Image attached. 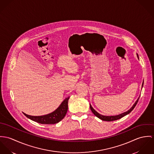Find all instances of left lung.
Returning a JSON list of instances; mask_svg holds the SVG:
<instances>
[{
  "label": "left lung",
  "instance_id": "left-lung-1",
  "mask_svg": "<svg viewBox=\"0 0 154 154\" xmlns=\"http://www.w3.org/2000/svg\"><path fill=\"white\" fill-rule=\"evenodd\" d=\"M137 58L139 59L138 54H137ZM143 83H142V88L143 87ZM139 99V97H138V99H137V100L135 102V103L134 104V105H133V106L131 107V109H129L128 111H126V112H123V113H121V114H119V115H115V116H104V115H100V113H99L97 111H96V110L93 108V107L91 106V105L90 104V109H91V112H92L93 113V114H94L96 116H97L98 118H99L100 119L102 120H104V121H108V122H110V121H113V120L119 119L120 118H122L124 117L125 116H126V115H128L129 113H130L133 110V109L135 108V107L136 106L137 103L138 102Z\"/></svg>",
  "mask_w": 154,
  "mask_h": 154
}]
</instances>
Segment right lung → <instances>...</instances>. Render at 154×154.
<instances>
[{
    "label": "right lung",
    "mask_w": 154,
    "mask_h": 154,
    "mask_svg": "<svg viewBox=\"0 0 154 154\" xmlns=\"http://www.w3.org/2000/svg\"><path fill=\"white\" fill-rule=\"evenodd\" d=\"M69 98V97L66 98L63 102L61 103V104L56 110H55L54 112L49 114L38 116L28 115L25 113H23V114L29 119L32 120L39 123L47 125L57 123L65 117L67 112Z\"/></svg>",
    "instance_id": "right-lung-1"
}]
</instances>
